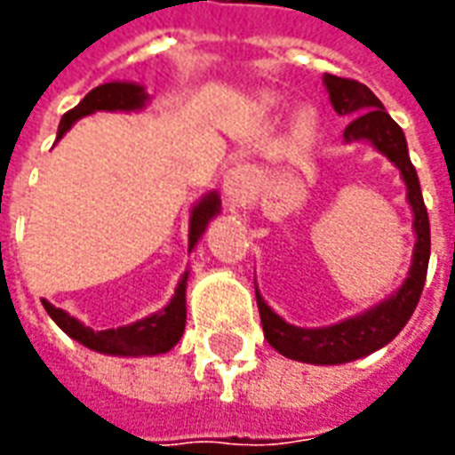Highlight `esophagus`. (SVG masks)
Masks as SVG:
<instances>
[{"instance_id":"esophagus-1","label":"esophagus","mask_w":455,"mask_h":455,"mask_svg":"<svg viewBox=\"0 0 455 455\" xmlns=\"http://www.w3.org/2000/svg\"><path fill=\"white\" fill-rule=\"evenodd\" d=\"M251 185H253V170L248 165H236V168L228 170L224 189H227V197L231 202L243 204L248 195H251Z\"/></svg>"}]
</instances>
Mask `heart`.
I'll list each match as a JSON object with an SVG mask.
<instances>
[{
	"mask_svg": "<svg viewBox=\"0 0 455 455\" xmlns=\"http://www.w3.org/2000/svg\"><path fill=\"white\" fill-rule=\"evenodd\" d=\"M315 131V116L309 112L299 114V119H297V133L299 136H309Z\"/></svg>",
	"mask_w": 455,
	"mask_h": 455,
	"instance_id": "b5f03b06",
	"label": "heart"
}]
</instances>
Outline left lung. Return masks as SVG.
Instances as JSON below:
<instances>
[{
	"label": "left lung",
	"instance_id": "left-lung-1",
	"mask_svg": "<svg viewBox=\"0 0 455 455\" xmlns=\"http://www.w3.org/2000/svg\"><path fill=\"white\" fill-rule=\"evenodd\" d=\"M324 84L336 114L351 116L348 126L343 129V139L371 140L375 148L385 153L400 168L402 180L407 185V199L414 212V231H417L410 277L404 280V285L382 305L372 307L371 312L361 316L346 319L341 324L326 326V329H302V326L287 324L285 319L277 316L263 302V297L256 292L263 334L277 353H283L292 361L339 365V363L355 361V358H363V355L382 348L410 322V316L414 315L417 302H419L421 290H424V280H427L431 234L419 178L411 165L407 140H404V133L397 126V121L385 112L380 100L365 84L348 80V77H336V75H324Z\"/></svg>",
	"mask_w": 455,
	"mask_h": 455
}]
</instances>
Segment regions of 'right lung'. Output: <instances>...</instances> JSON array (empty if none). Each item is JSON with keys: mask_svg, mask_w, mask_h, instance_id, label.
Instances as JSON below:
<instances>
[{"mask_svg": "<svg viewBox=\"0 0 455 455\" xmlns=\"http://www.w3.org/2000/svg\"><path fill=\"white\" fill-rule=\"evenodd\" d=\"M148 100V94L143 92L140 84L133 83H107L94 87L92 92H87L83 102L75 109L65 114L58 126V139H63V133L80 116H87L92 112H131V109H140ZM219 212V197L212 192L199 202L197 207L192 209L189 217V248H195L199 236L204 234V228L217 217ZM185 287H188V273L180 280L175 297L170 299L165 309H160L158 315H150L140 319L136 324L119 326V329H107V331H94L90 326L80 324L75 316H70L63 309H58L51 302H45V312L51 315L55 324L63 329L65 334L73 336L75 341H80L87 348L100 353H109V355H158V353L170 351L180 336L185 331V319H188V309H185Z\"/></svg>", "mask_w": 455, "mask_h": 455, "instance_id": "add662e5", "label": "right lung"}]
</instances>
